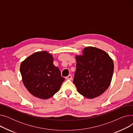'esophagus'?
I'll return each instance as SVG.
<instances>
[{"instance_id":"1","label":"esophagus","mask_w":133,"mask_h":133,"mask_svg":"<svg viewBox=\"0 0 133 133\" xmlns=\"http://www.w3.org/2000/svg\"><path fill=\"white\" fill-rule=\"evenodd\" d=\"M72 75H68L67 76H66V79H67V80H72Z\"/></svg>"}]
</instances>
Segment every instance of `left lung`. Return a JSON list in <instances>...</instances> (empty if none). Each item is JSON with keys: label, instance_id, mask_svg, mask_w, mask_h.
Segmentation results:
<instances>
[{"label": "left lung", "instance_id": "left-lung-1", "mask_svg": "<svg viewBox=\"0 0 133 133\" xmlns=\"http://www.w3.org/2000/svg\"><path fill=\"white\" fill-rule=\"evenodd\" d=\"M76 61L73 83L78 92L93 99L105 92L114 71V63L109 55L100 49L87 47L82 55L76 56Z\"/></svg>", "mask_w": 133, "mask_h": 133}]
</instances>
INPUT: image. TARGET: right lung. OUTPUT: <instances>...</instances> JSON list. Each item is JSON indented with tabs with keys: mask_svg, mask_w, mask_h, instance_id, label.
Masks as SVG:
<instances>
[{
	"mask_svg": "<svg viewBox=\"0 0 133 133\" xmlns=\"http://www.w3.org/2000/svg\"><path fill=\"white\" fill-rule=\"evenodd\" d=\"M52 55L46 51L38 52L27 57L20 71L27 89L34 96L47 99L57 93L64 81L59 69L53 64Z\"/></svg>",
	"mask_w": 133,
	"mask_h": 133,
	"instance_id": "1",
	"label": "right lung"
}]
</instances>
